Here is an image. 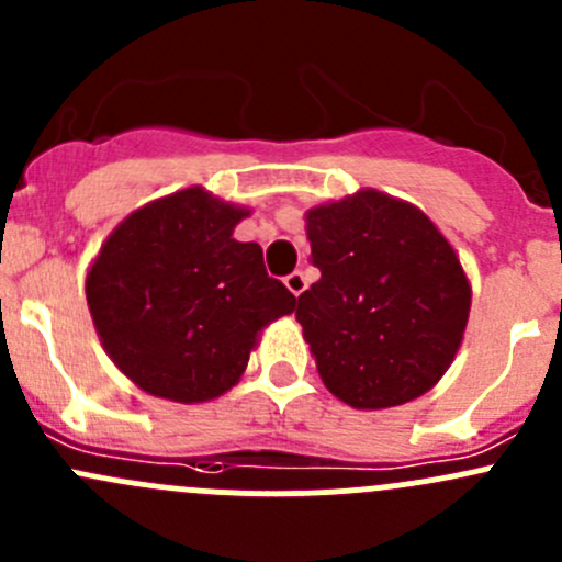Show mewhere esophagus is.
I'll list each match as a JSON object with an SVG mask.
<instances>
[{
    "instance_id": "esophagus-1",
    "label": "esophagus",
    "mask_w": 562,
    "mask_h": 562,
    "mask_svg": "<svg viewBox=\"0 0 562 562\" xmlns=\"http://www.w3.org/2000/svg\"><path fill=\"white\" fill-rule=\"evenodd\" d=\"M307 274H304V271H291V274L285 277V288L288 291L293 293V296H302L304 291H307Z\"/></svg>"
}]
</instances>
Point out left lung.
Listing matches in <instances>:
<instances>
[{
  "label": "left lung",
  "instance_id": "left-lung-1",
  "mask_svg": "<svg viewBox=\"0 0 562 562\" xmlns=\"http://www.w3.org/2000/svg\"><path fill=\"white\" fill-rule=\"evenodd\" d=\"M321 280L296 321L337 400L381 411L411 402L454 361L470 313L462 263L432 220L378 190L307 212Z\"/></svg>",
  "mask_w": 562,
  "mask_h": 562
}]
</instances>
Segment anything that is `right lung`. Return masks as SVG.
Here are the masks:
<instances>
[{
    "label": "right lung",
    "mask_w": 562,
    "mask_h": 562,
    "mask_svg": "<svg viewBox=\"0 0 562 562\" xmlns=\"http://www.w3.org/2000/svg\"><path fill=\"white\" fill-rule=\"evenodd\" d=\"M247 214L201 187L173 192L130 214L89 269L103 348L149 394L187 405L225 394L260 328L296 307L260 245L234 239Z\"/></svg>",
    "instance_id": "obj_1"
}]
</instances>
